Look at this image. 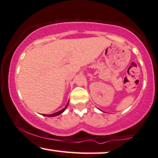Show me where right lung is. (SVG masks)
<instances>
[{
  "instance_id": "obj_1",
  "label": "right lung",
  "mask_w": 158,
  "mask_h": 158,
  "mask_svg": "<svg viewBox=\"0 0 158 158\" xmlns=\"http://www.w3.org/2000/svg\"><path fill=\"white\" fill-rule=\"evenodd\" d=\"M68 104H69V102H68L67 104H66V106H65L64 108L63 109H61L60 111H59V112H55V113H54V114H44V116H46V117H55V116H57V115H59V114H62V113L64 112L65 110H66V109L67 108V106H68Z\"/></svg>"
}]
</instances>
